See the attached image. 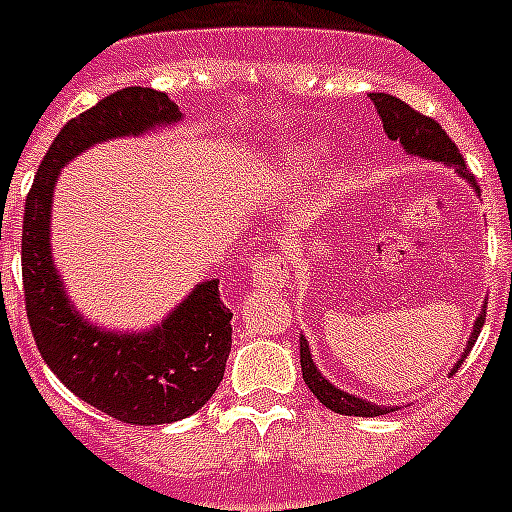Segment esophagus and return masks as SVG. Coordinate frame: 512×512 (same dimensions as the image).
<instances>
[{"mask_svg": "<svg viewBox=\"0 0 512 512\" xmlns=\"http://www.w3.org/2000/svg\"><path fill=\"white\" fill-rule=\"evenodd\" d=\"M289 281V257L270 255L252 265V284L257 289H281Z\"/></svg>", "mask_w": 512, "mask_h": 512, "instance_id": "34e87169", "label": "esophagus"}]
</instances>
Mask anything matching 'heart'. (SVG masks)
<instances>
[{"label": "heart", "instance_id": "b5f03b06", "mask_svg": "<svg viewBox=\"0 0 512 512\" xmlns=\"http://www.w3.org/2000/svg\"><path fill=\"white\" fill-rule=\"evenodd\" d=\"M323 162L321 144H297V147L286 155L284 160V176H310L318 165Z\"/></svg>", "mask_w": 512, "mask_h": 512}]
</instances>
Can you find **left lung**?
<instances>
[{"label":"left lung","mask_w":512,"mask_h":512,"mask_svg":"<svg viewBox=\"0 0 512 512\" xmlns=\"http://www.w3.org/2000/svg\"><path fill=\"white\" fill-rule=\"evenodd\" d=\"M371 99L373 105H376L378 115H381V123H384V131L389 139L400 141L402 147H405V152H410V155L450 165V168L458 170L460 178H465L468 184H473V189L479 191L473 173L465 168V160L463 155H460V149L455 147V141H452L450 136L444 134L442 126H439L434 118H426V115H421V112L413 110L410 105H405L402 99L389 97V94H371ZM484 321L486 310H481L479 318H476V326H473L471 339L465 344L463 355H460V360L455 363L452 373L458 371L460 363L468 357L471 347L476 344V339H479ZM299 365H302V378H305L307 389L318 397V402H323V405H326L328 410H334V413L376 418V415H386L394 410V405L384 407L376 405V402H365L360 400V397H355V394L342 392V389L331 384V381H326V376L315 368L313 355H310V344H307V339H302V336H299Z\"/></svg>","instance_id":"1"}]
</instances>
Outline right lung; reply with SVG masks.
Listing matches in <instances>:
<instances>
[{"label": "right lung", "mask_w": 512, "mask_h": 512, "mask_svg": "<svg viewBox=\"0 0 512 512\" xmlns=\"http://www.w3.org/2000/svg\"><path fill=\"white\" fill-rule=\"evenodd\" d=\"M181 120L162 91L128 86L81 112L54 136L23 213V294L44 363L70 392L134 426H160L197 413L223 381L234 313L220 302L218 278L197 289L141 334L91 326L70 305L49 249L54 181L83 149L118 136H139Z\"/></svg>", "instance_id": "obj_1"}]
</instances>
